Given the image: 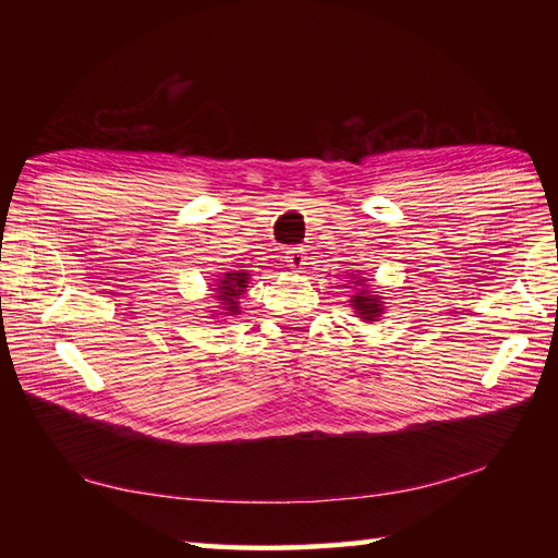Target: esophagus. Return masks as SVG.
Listing matches in <instances>:
<instances>
[{
  "instance_id": "esophagus-1",
  "label": "esophagus",
  "mask_w": 558,
  "mask_h": 558,
  "mask_svg": "<svg viewBox=\"0 0 558 558\" xmlns=\"http://www.w3.org/2000/svg\"><path fill=\"white\" fill-rule=\"evenodd\" d=\"M286 264H288V268H290L292 272H304V268H306V254H304V248H302V246L290 248V252L286 254Z\"/></svg>"
}]
</instances>
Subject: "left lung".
I'll return each instance as SVG.
<instances>
[{
  "instance_id": "obj_1",
  "label": "left lung",
  "mask_w": 558,
  "mask_h": 558,
  "mask_svg": "<svg viewBox=\"0 0 558 558\" xmlns=\"http://www.w3.org/2000/svg\"><path fill=\"white\" fill-rule=\"evenodd\" d=\"M350 288H352L350 310L354 312V316L362 318L364 324H374L386 314L384 298H381V294H376V292L369 290V286H366L364 272H360V270L352 272Z\"/></svg>"
}]
</instances>
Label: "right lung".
I'll list each match as a JSON object with an SVG mask.
<instances>
[{
	"mask_svg": "<svg viewBox=\"0 0 558 558\" xmlns=\"http://www.w3.org/2000/svg\"><path fill=\"white\" fill-rule=\"evenodd\" d=\"M248 278H252V272H246L244 268L220 272L216 286L210 288L213 300L218 304V306H208L213 322H230L232 316L242 314L240 300L246 294Z\"/></svg>",
	"mask_w": 558,
	"mask_h": 558,
	"instance_id": "add662e5",
	"label": "right lung"
}]
</instances>
